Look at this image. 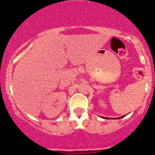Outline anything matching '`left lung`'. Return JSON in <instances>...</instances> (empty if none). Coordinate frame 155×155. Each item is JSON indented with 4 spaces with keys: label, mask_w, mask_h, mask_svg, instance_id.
Segmentation results:
<instances>
[{
    "label": "left lung",
    "mask_w": 155,
    "mask_h": 155,
    "mask_svg": "<svg viewBox=\"0 0 155 155\" xmlns=\"http://www.w3.org/2000/svg\"><path fill=\"white\" fill-rule=\"evenodd\" d=\"M122 117H124V115H123V116H121V117H120V118H122Z\"/></svg>",
    "instance_id": "8db88e82"
}]
</instances>
